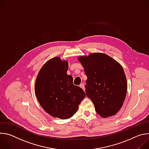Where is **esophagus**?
I'll return each mask as SVG.
<instances>
[{"mask_svg": "<svg viewBox=\"0 0 149 149\" xmlns=\"http://www.w3.org/2000/svg\"><path fill=\"white\" fill-rule=\"evenodd\" d=\"M79 87L85 91V90H86V88H85V86H84V84H80V86H79Z\"/></svg>", "mask_w": 149, "mask_h": 149, "instance_id": "34e87169", "label": "esophagus"}]
</instances>
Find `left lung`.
Returning <instances> with one entry per match:
<instances>
[{
  "label": "left lung",
  "mask_w": 149,
  "mask_h": 149,
  "mask_svg": "<svg viewBox=\"0 0 149 149\" xmlns=\"http://www.w3.org/2000/svg\"><path fill=\"white\" fill-rule=\"evenodd\" d=\"M87 77L86 91L101 117L113 116L120 110L127 91L126 77L122 66L102 53L78 58Z\"/></svg>",
  "instance_id": "left-lung-1"
}]
</instances>
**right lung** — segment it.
Masks as SVG:
<instances>
[{
    "label": "right lung",
    "mask_w": 149,
    "mask_h": 149,
    "mask_svg": "<svg viewBox=\"0 0 149 149\" xmlns=\"http://www.w3.org/2000/svg\"><path fill=\"white\" fill-rule=\"evenodd\" d=\"M67 61L55 57L48 61L39 71L35 92L40 106L54 117L68 119L75 114L86 97L83 90L73 84L67 74Z\"/></svg>",
    "instance_id": "right-lung-1"
}]
</instances>
